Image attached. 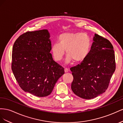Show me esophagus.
Returning <instances> with one entry per match:
<instances>
[{"label":"esophagus","mask_w":123,"mask_h":123,"mask_svg":"<svg viewBox=\"0 0 123 123\" xmlns=\"http://www.w3.org/2000/svg\"><path fill=\"white\" fill-rule=\"evenodd\" d=\"M64 71L65 73H67L68 72V68H64Z\"/></svg>","instance_id":"esophagus-1"}]
</instances>
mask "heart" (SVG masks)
<instances>
[{"mask_svg":"<svg viewBox=\"0 0 123 123\" xmlns=\"http://www.w3.org/2000/svg\"><path fill=\"white\" fill-rule=\"evenodd\" d=\"M91 40L86 34L80 32H67L60 35L58 43L52 45L51 52L56 61H60L63 58L65 50L67 58L66 61L79 62L85 60L89 54Z\"/></svg>","mask_w":123,"mask_h":123,"instance_id":"b5f03b06","label":"heart"}]
</instances>
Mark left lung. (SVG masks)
<instances>
[{"label":"left lung","mask_w":123,"mask_h":123,"mask_svg":"<svg viewBox=\"0 0 123 123\" xmlns=\"http://www.w3.org/2000/svg\"><path fill=\"white\" fill-rule=\"evenodd\" d=\"M93 41L87 57L70 68L73 76L72 90L86 99L93 98L106 91L116 68L111 42L97 34H95Z\"/></svg>","instance_id":"1"}]
</instances>
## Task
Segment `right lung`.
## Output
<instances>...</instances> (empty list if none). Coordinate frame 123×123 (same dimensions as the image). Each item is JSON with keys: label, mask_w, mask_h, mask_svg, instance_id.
<instances>
[{"label": "right lung", "mask_w": 123, "mask_h": 123, "mask_svg": "<svg viewBox=\"0 0 123 123\" xmlns=\"http://www.w3.org/2000/svg\"><path fill=\"white\" fill-rule=\"evenodd\" d=\"M47 29L27 31L14 43L11 68L18 85L25 92L37 97L52 92L64 73L50 53L51 44Z\"/></svg>", "instance_id": "add662e5"}]
</instances>
